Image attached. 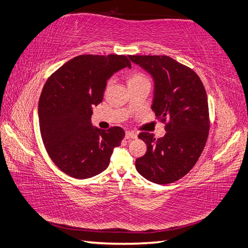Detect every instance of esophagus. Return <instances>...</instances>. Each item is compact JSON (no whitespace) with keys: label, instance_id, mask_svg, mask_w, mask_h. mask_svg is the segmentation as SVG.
Instances as JSON below:
<instances>
[{"label":"esophagus","instance_id":"34e87169","mask_svg":"<svg viewBox=\"0 0 248 248\" xmlns=\"http://www.w3.org/2000/svg\"><path fill=\"white\" fill-rule=\"evenodd\" d=\"M125 138L126 139H136L137 138V134L134 133V131H129L127 130L125 133Z\"/></svg>","mask_w":248,"mask_h":248}]
</instances>
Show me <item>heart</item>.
Listing matches in <instances>:
<instances>
[{
  "instance_id": "obj_1",
  "label": "heart",
  "mask_w": 248,
  "mask_h": 248,
  "mask_svg": "<svg viewBox=\"0 0 248 248\" xmlns=\"http://www.w3.org/2000/svg\"><path fill=\"white\" fill-rule=\"evenodd\" d=\"M144 80H148L144 74H142V73H134L129 78V81L128 82H138V81H144Z\"/></svg>"
}]
</instances>
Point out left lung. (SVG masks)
I'll use <instances>...</instances> for the list:
<instances>
[{
	"mask_svg": "<svg viewBox=\"0 0 248 248\" xmlns=\"http://www.w3.org/2000/svg\"><path fill=\"white\" fill-rule=\"evenodd\" d=\"M152 76V109L166 122V135L156 139L142 131L147 151L136 160L138 172L154 184L167 185L184 177L199 160L209 131L207 93L193 70L169 56H128Z\"/></svg>",
	"mask_w": 248,
	"mask_h": 248,
	"instance_id": "1",
	"label": "left lung"
}]
</instances>
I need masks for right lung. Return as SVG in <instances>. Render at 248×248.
Here are the masks:
<instances>
[{
    "mask_svg": "<svg viewBox=\"0 0 248 248\" xmlns=\"http://www.w3.org/2000/svg\"><path fill=\"white\" fill-rule=\"evenodd\" d=\"M123 68H131L123 55H80L62 65L43 87L38 105L43 144L53 162L71 177L102 173L124 138L118 126L104 130L91 122L107 80Z\"/></svg>",
    "mask_w": 248,
    "mask_h": 248,
    "instance_id": "obj_1",
    "label": "right lung"
}]
</instances>
